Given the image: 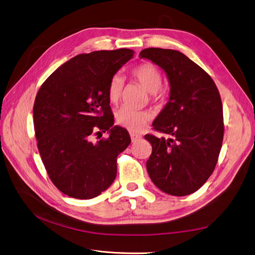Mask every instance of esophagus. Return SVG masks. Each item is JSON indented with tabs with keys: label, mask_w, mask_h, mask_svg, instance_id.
Masks as SVG:
<instances>
[{
	"label": "esophagus",
	"mask_w": 255,
	"mask_h": 255,
	"mask_svg": "<svg viewBox=\"0 0 255 255\" xmlns=\"http://www.w3.org/2000/svg\"><path fill=\"white\" fill-rule=\"evenodd\" d=\"M130 137H131V140L132 141H135V140H138L141 138V135L137 134V133H134V132H130Z\"/></svg>",
	"instance_id": "obj_1"
}]
</instances>
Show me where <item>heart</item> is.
Segmentation results:
<instances>
[{
  "label": "heart",
  "mask_w": 255,
  "mask_h": 255,
  "mask_svg": "<svg viewBox=\"0 0 255 255\" xmlns=\"http://www.w3.org/2000/svg\"><path fill=\"white\" fill-rule=\"evenodd\" d=\"M132 77L152 96H155L161 85V75L151 63H142L132 71ZM124 80L120 75H115L108 86L109 101L117 104L123 92ZM118 124L130 131L141 130L150 120V114L146 110L121 107L116 113Z\"/></svg>",
  "instance_id": "b5f03b06"
}]
</instances>
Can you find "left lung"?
<instances>
[{
    "instance_id": "1",
    "label": "left lung",
    "mask_w": 255,
    "mask_h": 255,
    "mask_svg": "<svg viewBox=\"0 0 255 255\" xmlns=\"http://www.w3.org/2000/svg\"><path fill=\"white\" fill-rule=\"evenodd\" d=\"M139 58L158 65L170 85L169 100L152 123L169 137L145 135L152 145L148 174L162 192L190 195L212 175L222 147L219 91L210 76L179 51L148 48L140 51Z\"/></svg>"
}]
</instances>
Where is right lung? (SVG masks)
I'll return each mask as SVG.
<instances>
[{"label": "right lung", "mask_w": 255, "mask_h": 255, "mask_svg": "<svg viewBox=\"0 0 255 255\" xmlns=\"http://www.w3.org/2000/svg\"><path fill=\"white\" fill-rule=\"evenodd\" d=\"M133 53L119 49L77 55L36 95L33 118L41 160L55 186L69 197L95 198L116 179L117 157L131 138L125 128L114 125L108 86ZM101 130L109 137L94 142L92 135Z\"/></svg>", "instance_id": "right-lung-1"}]
</instances>
